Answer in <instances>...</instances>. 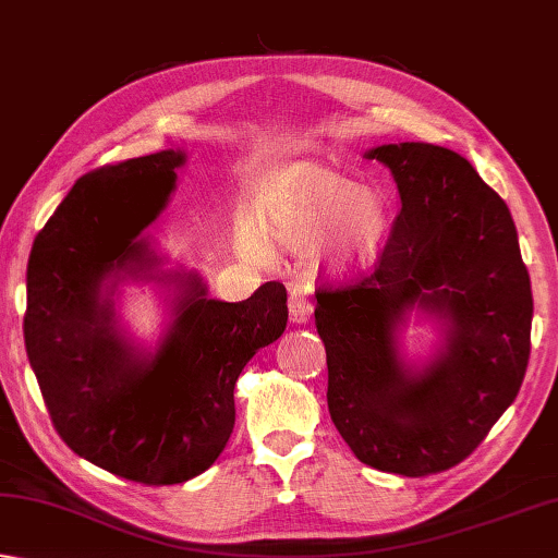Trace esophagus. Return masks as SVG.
<instances>
[{"label":"esophagus","instance_id":"esophagus-1","mask_svg":"<svg viewBox=\"0 0 558 558\" xmlns=\"http://www.w3.org/2000/svg\"><path fill=\"white\" fill-rule=\"evenodd\" d=\"M289 315L293 323H308L313 315V301L311 291L306 287H293L289 293Z\"/></svg>","mask_w":558,"mask_h":558}]
</instances>
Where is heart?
<instances>
[{
  "instance_id": "1",
  "label": "heart",
  "mask_w": 558,
  "mask_h": 558,
  "mask_svg": "<svg viewBox=\"0 0 558 558\" xmlns=\"http://www.w3.org/2000/svg\"><path fill=\"white\" fill-rule=\"evenodd\" d=\"M262 228L289 252L320 243L323 265L356 271L369 265L388 233L386 198L328 167H299L262 198Z\"/></svg>"
}]
</instances>
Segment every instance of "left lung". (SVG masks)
I'll list each match as a JSON object with an SVG mask.
<instances>
[{
    "label": "left lung",
    "instance_id": "8db88e82",
    "mask_svg": "<svg viewBox=\"0 0 558 558\" xmlns=\"http://www.w3.org/2000/svg\"><path fill=\"white\" fill-rule=\"evenodd\" d=\"M364 157L391 170L401 211L372 275L315 291L330 417L366 466L439 474L483 442L520 391L530 275L506 202L464 157L429 143L378 145ZM413 307L446 332L420 371L397 352Z\"/></svg>",
    "mask_w": 558,
    "mask_h": 558
}]
</instances>
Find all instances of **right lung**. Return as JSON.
Instances as JSON below:
<instances>
[{
    "label": "right lung",
    "instance_id": "obj_1",
    "mask_svg": "<svg viewBox=\"0 0 558 558\" xmlns=\"http://www.w3.org/2000/svg\"><path fill=\"white\" fill-rule=\"evenodd\" d=\"M184 150L80 177L31 247L24 340L52 425L75 454L145 486L184 483L214 464L235 425V381L281 338L287 289L208 299L198 275L154 271L141 233L165 211ZM125 276L174 282L175 318L158 350L124 338L112 308Z\"/></svg>",
    "mask_w": 558,
    "mask_h": 558
}]
</instances>
